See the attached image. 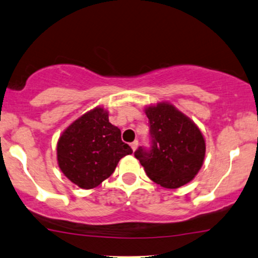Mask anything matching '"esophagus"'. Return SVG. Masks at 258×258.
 <instances>
[{"mask_svg":"<svg viewBox=\"0 0 258 258\" xmlns=\"http://www.w3.org/2000/svg\"><path fill=\"white\" fill-rule=\"evenodd\" d=\"M130 145H131V149L133 150V151H136L137 148H138V140H135V142H132Z\"/></svg>","mask_w":258,"mask_h":258,"instance_id":"1","label":"esophagus"}]
</instances>
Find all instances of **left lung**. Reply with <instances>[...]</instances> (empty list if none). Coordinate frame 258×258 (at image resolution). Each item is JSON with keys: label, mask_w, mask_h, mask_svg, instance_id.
<instances>
[{"label": "left lung", "mask_w": 258, "mask_h": 258, "mask_svg": "<svg viewBox=\"0 0 258 258\" xmlns=\"http://www.w3.org/2000/svg\"><path fill=\"white\" fill-rule=\"evenodd\" d=\"M152 138L151 150L135 152L150 180L168 189L180 188L198 175L204 164L206 142L190 118L170 102L145 107Z\"/></svg>", "instance_id": "left-lung-1"}]
</instances>
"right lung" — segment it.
Here are the masks:
<instances>
[{"label":"right lung","mask_w":258,"mask_h":258,"mask_svg":"<svg viewBox=\"0 0 258 258\" xmlns=\"http://www.w3.org/2000/svg\"><path fill=\"white\" fill-rule=\"evenodd\" d=\"M133 151L112 125L108 110L97 106L71 122L57 143L61 172L82 189L95 188L108 178L120 159Z\"/></svg>","instance_id":"obj_1"}]
</instances>
